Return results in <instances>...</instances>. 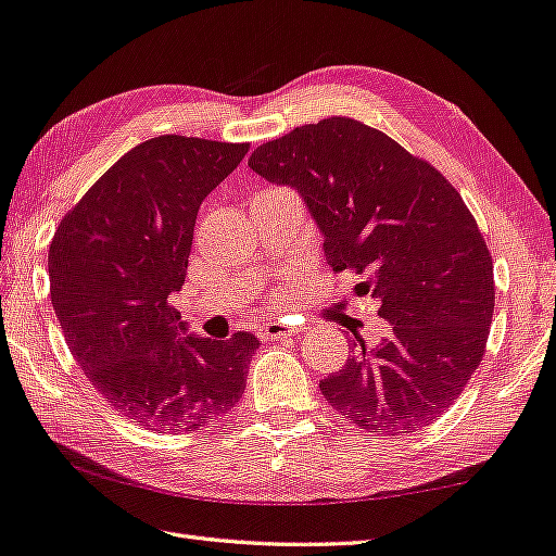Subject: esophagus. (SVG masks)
<instances>
[{"instance_id":"1","label":"esophagus","mask_w":556,"mask_h":556,"mask_svg":"<svg viewBox=\"0 0 556 556\" xmlns=\"http://www.w3.org/2000/svg\"><path fill=\"white\" fill-rule=\"evenodd\" d=\"M293 333H295V329H293V327H287V325H283V321H279V319L263 321V325L257 327V337H261L263 341H269V339H275V341L289 339V337H293Z\"/></svg>"}]
</instances>
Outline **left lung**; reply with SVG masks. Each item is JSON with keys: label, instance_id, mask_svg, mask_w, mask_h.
I'll list each match as a JSON object with an SVG mask.
<instances>
[{"label": "left lung", "instance_id": "1", "mask_svg": "<svg viewBox=\"0 0 556 556\" xmlns=\"http://www.w3.org/2000/svg\"><path fill=\"white\" fill-rule=\"evenodd\" d=\"M249 167L301 193L333 273L377 299L391 333H355L319 381L357 429L403 435L455 403L481 365L495 307L493 257L457 189L433 165L353 118H325L257 147Z\"/></svg>", "mask_w": 556, "mask_h": 556}]
</instances>
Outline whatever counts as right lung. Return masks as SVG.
Here are the masks:
<instances>
[{
	"instance_id": "obj_1",
	"label": "right lung",
	"mask_w": 556,
	"mask_h": 556,
	"mask_svg": "<svg viewBox=\"0 0 556 556\" xmlns=\"http://www.w3.org/2000/svg\"><path fill=\"white\" fill-rule=\"evenodd\" d=\"M249 144L163 135L103 173L61 219L49 247L51 305L85 377L113 409L159 433L197 431L247 389L261 345L187 333L182 289L203 199Z\"/></svg>"
}]
</instances>
